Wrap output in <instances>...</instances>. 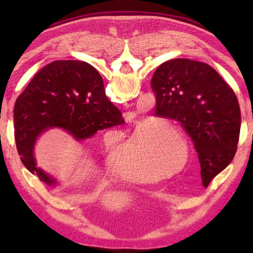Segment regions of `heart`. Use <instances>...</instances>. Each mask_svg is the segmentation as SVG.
I'll use <instances>...</instances> for the list:
<instances>
[{
  "label": "heart",
  "instance_id": "1",
  "mask_svg": "<svg viewBox=\"0 0 253 253\" xmlns=\"http://www.w3.org/2000/svg\"><path fill=\"white\" fill-rule=\"evenodd\" d=\"M125 89L130 96L135 93L134 89H130L129 83H126ZM169 130L176 136L177 139H181L182 136L179 132L170 129L169 127ZM138 137L151 139L149 142H152L155 147L154 158H149L137 147H131L127 156L116 164V172L123 179L134 183H146L160 175L156 164L162 169H170L177 164L179 154L175 149L173 140L164 127L156 125V123H148L142 128ZM121 152L122 148L119 147L111 148L113 156L119 155Z\"/></svg>",
  "mask_w": 253,
  "mask_h": 253
}]
</instances>
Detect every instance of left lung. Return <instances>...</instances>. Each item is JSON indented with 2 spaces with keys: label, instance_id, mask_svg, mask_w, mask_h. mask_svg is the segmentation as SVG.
Returning a JSON list of instances; mask_svg holds the SVG:
<instances>
[{
  "label": "left lung",
  "instance_id": "8db88e82",
  "mask_svg": "<svg viewBox=\"0 0 253 253\" xmlns=\"http://www.w3.org/2000/svg\"><path fill=\"white\" fill-rule=\"evenodd\" d=\"M155 116L178 122L194 144L204 186L233 160L241 114L238 98L211 66L172 59L152 78Z\"/></svg>",
  "mask_w": 253,
  "mask_h": 253
}]
</instances>
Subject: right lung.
I'll return each instance as SVG.
<instances>
[{"label": "right lung", "instance_id": "obj_1", "mask_svg": "<svg viewBox=\"0 0 253 253\" xmlns=\"http://www.w3.org/2000/svg\"><path fill=\"white\" fill-rule=\"evenodd\" d=\"M121 110L106 96L104 81L95 68L78 60H58L42 68L18 97L14 129L23 165L49 186L57 181L38 168L34 144L42 131L62 128L83 142L124 124Z\"/></svg>", "mask_w": 253, "mask_h": 253}]
</instances>
